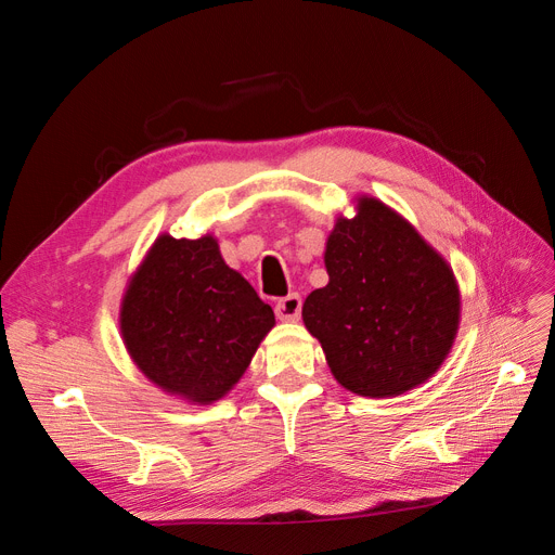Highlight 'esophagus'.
Returning <instances> with one entry per match:
<instances>
[{
    "label": "esophagus",
    "instance_id": "esophagus-1",
    "mask_svg": "<svg viewBox=\"0 0 555 555\" xmlns=\"http://www.w3.org/2000/svg\"><path fill=\"white\" fill-rule=\"evenodd\" d=\"M300 306H304V300H300L298 294H289L280 298L275 304V314L278 319H282V322H296V319L300 317Z\"/></svg>",
    "mask_w": 555,
    "mask_h": 555
}]
</instances>
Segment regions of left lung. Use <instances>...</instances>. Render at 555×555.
Wrapping results in <instances>:
<instances>
[{"label": "left lung", "instance_id": "obj_1", "mask_svg": "<svg viewBox=\"0 0 555 555\" xmlns=\"http://www.w3.org/2000/svg\"><path fill=\"white\" fill-rule=\"evenodd\" d=\"M338 217L326 241L328 284L304 304L347 391L400 396L438 373L459 333L461 294L449 263L416 229L373 196Z\"/></svg>", "mask_w": 555, "mask_h": 555}]
</instances>
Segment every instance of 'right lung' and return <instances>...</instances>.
Listing matches in <instances>:
<instances>
[{"mask_svg":"<svg viewBox=\"0 0 555 555\" xmlns=\"http://www.w3.org/2000/svg\"><path fill=\"white\" fill-rule=\"evenodd\" d=\"M273 326L271 306L224 263L212 236H159L120 308L122 340L139 371L198 405L233 389Z\"/></svg>","mask_w":555,"mask_h":555,"instance_id":"obj_1","label":"right lung"}]
</instances>
